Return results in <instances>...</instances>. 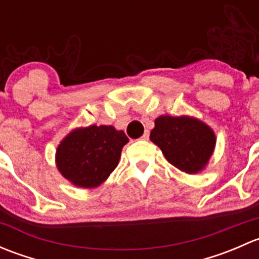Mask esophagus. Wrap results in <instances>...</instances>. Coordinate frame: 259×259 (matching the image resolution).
I'll list each match as a JSON object with an SVG mask.
<instances>
[{
	"mask_svg": "<svg viewBox=\"0 0 259 259\" xmlns=\"http://www.w3.org/2000/svg\"><path fill=\"white\" fill-rule=\"evenodd\" d=\"M148 139H149V132H145L144 135L140 138V140H148Z\"/></svg>",
	"mask_w": 259,
	"mask_h": 259,
	"instance_id": "esophagus-1",
	"label": "esophagus"
}]
</instances>
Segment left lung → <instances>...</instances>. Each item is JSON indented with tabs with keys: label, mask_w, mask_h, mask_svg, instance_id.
Masks as SVG:
<instances>
[{
	"label": "left lung",
	"mask_w": 259,
	"mask_h": 259,
	"mask_svg": "<svg viewBox=\"0 0 259 259\" xmlns=\"http://www.w3.org/2000/svg\"><path fill=\"white\" fill-rule=\"evenodd\" d=\"M150 140L160 148L166 160L189 174L204 168L215 145L209 126L188 116H159Z\"/></svg>",
	"instance_id": "8db88e82"
}]
</instances>
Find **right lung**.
Instances as JSON below:
<instances>
[{"instance_id":"right-lung-1","label":"right lung","mask_w":259,"mask_h":259,"mask_svg":"<svg viewBox=\"0 0 259 259\" xmlns=\"http://www.w3.org/2000/svg\"><path fill=\"white\" fill-rule=\"evenodd\" d=\"M127 142L125 133L114 126L91 125L76 129L57 148V168L77 187H99L116 168L122 146Z\"/></svg>"}]
</instances>
